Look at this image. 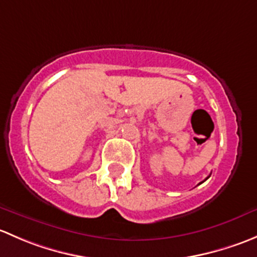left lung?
I'll use <instances>...</instances> for the list:
<instances>
[{
    "instance_id": "8db88e82",
    "label": "left lung",
    "mask_w": 257,
    "mask_h": 257,
    "mask_svg": "<svg viewBox=\"0 0 257 257\" xmlns=\"http://www.w3.org/2000/svg\"><path fill=\"white\" fill-rule=\"evenodd\" d=\"M208 179H209V177H208V178H206V179H205V180H208ZM205 180H204V181H205ZM204 181H201V183H204ZM201 183H200V184H201Z\"/></svg>"
}]
</instances>
